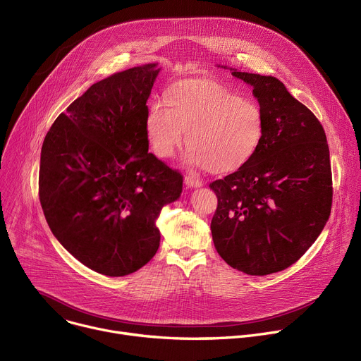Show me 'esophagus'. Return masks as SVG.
Wrapping results in <instances>:
<instances>
[{
	"mask_svg": "<svg viewBox=\"0 0 361 361\" xmlns=\"http://www.w3.org/2000/svg\"><path fill=\"white\" fill-rule=\"evenodd\" d=\"M184 183L188 188H198V187H202V181L195 177V176H185L184 178Z\"/></svg>",
	"mask_w": 361,
	"mask_h": 361,
	"instance_id": "obj_1",
	"label": "esophagus"
}]
</instances>
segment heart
Returning a JSON list of instances; mask_svg holds the SVG:
<instances>
[{
    "instance_id": "1",
    "label": "heart",
    "mask_w": 361,
    "mask_h": 361,
    "mask_svg": "<svg viewBox=\"0 0 361 361\" xmlns=\"http://www.w3.org/2000/svg\"><path fill=\"white\" fill-rule=\"evenodd\" d=\"M164 102L150 103L145 123L150 149L161 160L176 154L187 133V163L231 174L250 164L264 143L261 106L215 80H178L166 89Z\"/></svg>"
}]
</instances>
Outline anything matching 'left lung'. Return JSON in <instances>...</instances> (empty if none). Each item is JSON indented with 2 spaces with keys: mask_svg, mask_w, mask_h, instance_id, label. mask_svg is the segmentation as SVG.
<instances>
[{
  "mask_svg": "<svg viewBox=\"0 0 361 361\" xmlns=\"http://www.w3.org/2000/svg\"><path fill=\"white\" fill-rule=\"evenodd\" d=\"M254 87L267 132L254 160L209 188L219 257L233 269L264 276L289 268L316 241L331 209L326 133L317 117L274 76L232 72Z\"/></svg>",
  "mask_w": 361,
  "mask_h": 361,
  "instance_id": "8db88e82",
  "label": "left lung"
}]
</instances>
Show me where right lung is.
<instances>
[{"label": "right lung", "instance_id": "1", "mask_svg": "<svg viewBox=\"0 0 361 361\" xmlns=\"http://www.w3.org/2000/svg\"><path fill=\"white\" fill-rule=\"evenodd\" d=\"M160 69L135 66L93 83L45 136L39 201L62 247L89 269L125 276L157 252L156 221L183 176L149 153L147 99Z\"/></svg>", "mask_w": 361, "mask_h": 361}]
</instances>
